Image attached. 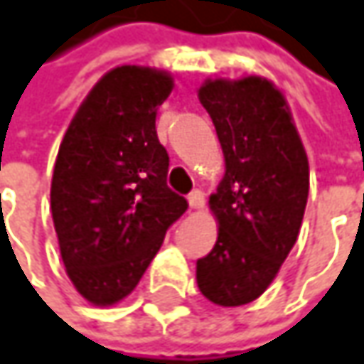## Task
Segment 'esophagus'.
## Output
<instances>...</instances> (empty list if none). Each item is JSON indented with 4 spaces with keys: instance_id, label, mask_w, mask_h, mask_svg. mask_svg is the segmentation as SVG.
<instances>
[{
    "instance_id": "esophagus-1",
    "label": "esophagus",
    "mask_w": 364,
    "mask_h": 364,
    "mask_svg": "<svg viewBox=\"0 0 364 364\" xmlns=\"http://www.w3.org/2000/svg\"><path fill=\"white\" fill-rule=\"evenodd\" d=\"M188 203H191V209H203V205H205V192L203 191H192L188 194Z\"/></svg>"
}]
</instances>
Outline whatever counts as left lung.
Wrapping results in <instances>:
<instances>
[{
  "mask_svg": "<svg viewBox=\"0 0 364 364\" xmlns=\"http://www.w3.org/2000/svg\"><path fill=\"white\" fill-rule=\"evenodd\" d=\"M225 155L210 196L219 237L196 260L200 293L223 307L258 299L297 242L309 164L282 94L262 77L215 80L198 90Z\"/></svg>",
  "mask_w": 364,
  "mask_h": 364,
  "instance_id": "left-lung-1",
  "label": "left lung"
}]
</instances>
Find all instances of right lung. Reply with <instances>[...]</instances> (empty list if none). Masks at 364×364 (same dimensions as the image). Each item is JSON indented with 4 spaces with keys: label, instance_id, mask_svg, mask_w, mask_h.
Segmentation results:
<instances>
[{
    "label": "right lung",
    "instance_id": "obj_1",
    "mask_svg": "<svg viewBox=\"0 0 364 364\" xmlns=\"http://www.w3.org/2000/svg\"><path fill=\"white\" fill-rule=\"evenodd\" d=\"M170 92L161 71L117 67L94 85L59 147L53 223L67 274L90 303L127 297L188 209L168 186L170 157L155 131Z\"/></svg>",
    "mask_w": 364,
    "mask_h": 364
}]
</instances>
